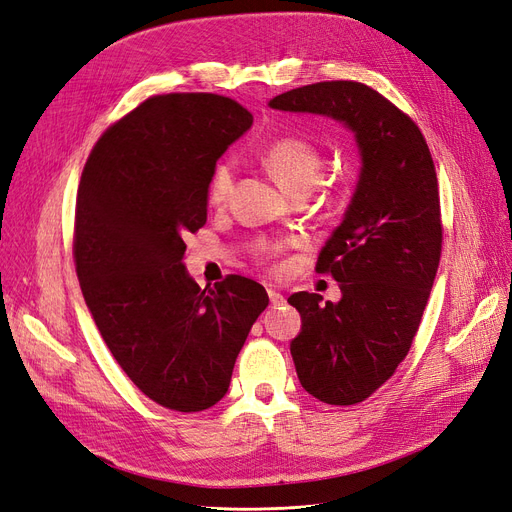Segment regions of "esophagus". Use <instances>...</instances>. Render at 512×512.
<instances>
[{
	"mask_svg": "<svg viewBox=\"0 0 512 512\" xmlns=\"http://www.w3.org/2000/svg\"><path fill=\"white\" fill-rule=\"evenodd\" d=\"M268 297H270V304H272L274 308L285 304V295H282V293L276 291V289H268Z\"/></svg>",
	"mask_w": 512,
	"mask_h": 512,
	"instance_id": "obj_1",
	"label": "esophagus"
}]
</instances>
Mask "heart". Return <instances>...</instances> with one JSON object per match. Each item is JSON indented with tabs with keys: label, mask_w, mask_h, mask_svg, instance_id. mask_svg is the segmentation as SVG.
Wrapping results in <instances>:
<instances>
[{
	"label": "heart",
	"mask_w": 512,
	"mask_h": 512,
	"mask_svg": "<svg viewBox=\"0 0 512 512\" xmlns=\"http://www.w3.org/2000/svg\"><path fill=\"white\" fill-rule=\"evenodd\" d=\"M263 164L268 166L276 181L291 192L301 194L320 181L325 168V156L316 143L306 137L287 135L274 139L266 149H263ZM236 181V164L234 160H221L215 164L211 179H208L206 198L213 206H223L230 200ZM280 253V244L263 240L257 244L259 259H272Z\"/></svg>",
	"instance_id": "b5f03b06"
}]
</instances>
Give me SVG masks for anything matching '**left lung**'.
Here are the masks:
<instances>
[{
	"label": "left lung",
	"mask_w": 512,
	"mask_h": 512,
	"mask_svg": "<svg viewBox=\"0 0 512 512\" xmlns=\"http://www.w3.org/2000/svg\"><path fill=\"white\" fill-rule=\"evenodd\" d=\"M270 107L344 122L361 149L352 202L316 261L342 299L299 291L289 304L301 314L291 342L301 386L327 405L363 403L405 361L439 270L437 170L418 124L361 82L293 88Z\"/></svg>",
	"instance_id": "8db88e82"
}]
</instances>
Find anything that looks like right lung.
Returning <instances> with one entry per match:
<instances>
[{
	"label": "right lung",
	"mask_w": 512,
	"mask_h": 512,
	"mask_svg": "<svg viewBox=\"0 0 512 512\" xmlns=\"http://www.w3.org/2000/svg\"><path fill=\"white\" fill-rule=\"evenodd\" d=\"M251 124L221 94H158L103 132L80 179L73 261L86 306L130 382L173 411L223 399L270 304L251 278L200 289L183 266L187 234L206 223L213 168Z\"/></svg>",
	"instance_id": "1"
}]
</instances>
